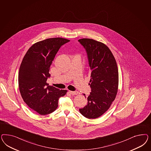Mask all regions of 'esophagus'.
<instances>
[{
    "label": "esophagus",
    "mask_w": 151,
    "mask_h": 151,
    "mask_svg": "<svg viewBox=\"0 0 151 151\" xmlns=\"http://www.w3.org/2000/svg\"><path fill=\"white\" fill-rule=\"evenodd\" d=\"M69 92L72 95H76L78 94V91H69Z\"/></svg>",
    "instance_id": "obj_1"
}]
</instances>
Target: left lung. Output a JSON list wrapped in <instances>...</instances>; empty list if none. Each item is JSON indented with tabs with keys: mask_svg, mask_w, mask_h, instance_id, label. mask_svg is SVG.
<instances>
[{
	"mask_svg": "<svg viewBox=\"0 0 151 151\" xmlns=\"http://www.w3.org/2000/svg\"><path fill=\"white\" fill-rule=\"evenodd\" d=\"M78 41L87 54L91 70L89 85L91 88L87 96V105L79 111L87 119H96L109 110L116 98L119 86L117 65L105 44L91 39Z\"/></svg>",
	"mask_w": 151,
	"mask_h": 151,
	"instance_id": "left-lung-1",
	"label": "left lung"
}]
</instances>
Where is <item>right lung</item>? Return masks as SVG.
<instances>
[{"instance_id":"obj_1","label":"right lung","mask_w":151,"mask_h":151,"mask_svg":"<svg viewBox=\"0 0 151 151\" xmlns=\"http://www.w3.org/2000/svg\"><path fill=\"white\" fill-rule=\"evenodd\" d=\"M69 40L55 37L47 39L32 45L23 58L19 71V90L23 100L39 114L54 112L58 106L60 97L67 90L49 86V70L61 46Z\"/></svg>"}]
</instances>
